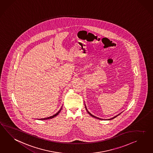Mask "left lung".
Returning <instances> with one entry per match:
<instances>
[{"mask_svg":"<svg viewBox=\"0 0 153 153\" xmlns=\"http://www.w3.org/2000/svg\"><path fill=\"white\" fill-rule=\"evenodd\" d=\"M85 108H86V110H87V112L91 116H92V117H95V118H96V119H100V120H102V119H100V118H99V117H96V116H95L93 115H92L91 113L90 112L88 111V110H87V108H86V106H85ZM119 115H117L115 116V117H112V118H111V119H108V120H111V119H114V118H115L116 117H117V116Z\"/></svg>","mask_w":153,"mask_h":153,"instance_id":"left-lung-1","label":"left lung"}]
</instances>
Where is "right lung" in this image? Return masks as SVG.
<instances>
[{
	"label": "right lung",
	"mask_w": 153,
	"mask_h": 153,
	"mask_svg": "<svg viewBox=\"0 0 153 153\" xmlns=\"http://www.w3.org/2000/svg\"><path fill=\"white\" fill-rule=\"evenodd\" d=\"M62 108H61V109L58 111L56 114H54V115L53 116H50V117H46V118H43V119H39V120H47V119H52V118H53V117H54L55 116H56L57 115H58L59 114V113L60 112V111H61V110H62Z\"/></svg>",
	"instance_id": "right-lung-1"
}]
</instances>
